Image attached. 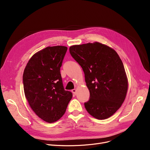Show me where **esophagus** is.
<instances>
[{
    "mask_svg": "<svg viewBox=\"0 0 150 150\" xmlns=\"http://www.w3.org/2000/svg\"><path fill=\"white\" fill-rule=\"evenodd\" d=\"M72 93H73V94H74V96H75L76 94V89H72Z\"/></svg>",
    "mask_w": 150,
    "mask_h": 150,
    "instance_id": "obj_1",
    "label": "esophagus"
}]
</instances>
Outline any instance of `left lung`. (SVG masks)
Instances as JSON below:
<instances>
[{
    "instance_id": "obj_1",
    "label": "left lung",
    "mask_w": 150,
    "mask_h": 150,
    "mask_svg": "<svg viewBox=\"0 0 150 150\" xmlns=\"http://www.w3.org/2000/svg\"><path fill=\"white\" fill-rule=\"evenodd\" d=\"M69 52L82 67L90 98L84 103L88 113L104 120L112 116L125 99L128 78L119 54L100 42L70 47Z\"/></svg>"
}]
</instances>
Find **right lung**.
<instances>
[{"label":"right lung","mask_w":150,"mask_h":150,"mask_svg":"<svg viewBox=\"0 0 150 150\" xmlns=\"http://www.w3.org/2000/svg\"><path fill=\"white\" fill-rule=\"evenodd\" d=\"M67 50L61 45L46 47L33 55L23 72V90L28 104L48 123L62 117L72 98V93L64 90L60 74Z\"/></svg>","instance_id":"right-lung-1"}]
</instances>
